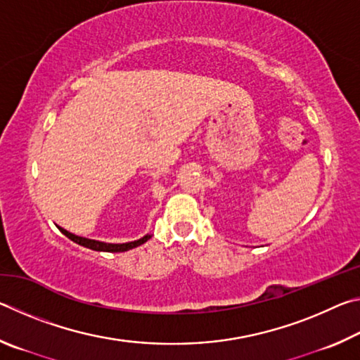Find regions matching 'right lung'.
<instances>
[{
	"mask_svg": "<svg viewBox=\"0 0 360 360\" xmlns=\"http://www.w3.org/2000/svg\"><path fill=\"white\" fill-rule=\"evenodd\" d=\"M60 231H62L65 236H68L71 241L77 243V245H81L84 248H89V249H94V251H105V252H124V251H129V249H133V248H136L139 245H143V243H146V241L150 238V235H146V236H143L141 240H136V241H131V243H122V245H111V243H101V241L82 238V236H76V235L70 233V231H66L65 229H60Z\"/></svg>",
	"mask_w": 360,
	"mask_h": 360,
	"instance_id": "right-lung-1",
	"label": "right lung"
}]
</instances>
